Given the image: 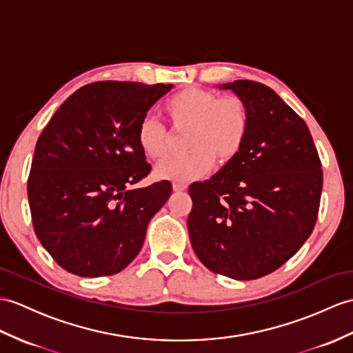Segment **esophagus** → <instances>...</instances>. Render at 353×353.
<instances>
[{
    "label": "esophagus",
    "mask_w": 353,
    "mask_h": 353,
    "mask_svg": "<svg viewBox=\"0 0 353 353\" xmlns=\"http://www.w3.org/2000/svg\"><path fill=\"white\" fill-rule=\"evenodd\" d=\"M187 188V184L185 183H181V181H175L174 183V190L175 192H183Z\"/></svg>",
    "instance_id": "obj_1"
}]
</instances>
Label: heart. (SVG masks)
<instances>
[{
  "instance_id": "b5f03b06",
  "label": "heart",
  "mask_w": 353,
  "mask_h": 353,
  "mask_svg": "<svg viewBox=\"0 0 353 353\" xmlns=\"http://www.w3.org/2000/svg\"><path fill=\"white\" fill-rule=\"evenodd\" d=\"M161 110L174 130H187L184 145L188 150L157 166V175L166 179L201 178L216 160L228 165L241 152L250 128V109L236 94L219 96L210 90L187 88L172 94ZM136 142L148 159L161 160L169 154L170 133L147 118L137 127Z\"/></svg>"
}]
</instances>
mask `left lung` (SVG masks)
<instances>
[{
	"mask_svg": "<svg viewBox=\"0 0 353 353\" xmlns=\"http://www.w3.org/2000/svg\"><path fill=\"white\" fill-rule=\"evenodd\" d=\"M235 91L250 109L241 152L208 181L193 183L187 226L193 250L210 271L254 280L279 270L314 229L322 163L304 119L274 90L254 81Z\"/></svg>",
	"mask_w": 353,
	"mask_h": 353,
	"instance_id": "1",
	"label": "left lung"
}]
</instances>
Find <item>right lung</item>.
Instances as JSON below:
<instances>
[{"label":"right lung","mask_w":353,"mask_h":353,"mask_svg":"<svg viewBox=\"0 0 353 353\" xmlns=\"http://www.w3.org/2000/svg\"><path fill=\"white\" fill-rule=\"evenodd\" d=\"M172 85L100 81L68 97L39 136L28 176L41 245L79 277L114 276L141 252L170 181L132 185L151 172L137 127Z\"/></svg>","instance_id":"right-lung-1"}]
</instances>
